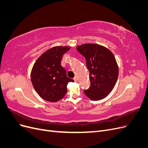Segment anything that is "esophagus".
Masks as SVG:
<instances>
[{
	"mask_svg": "<svg viewBox=\"0 0 148 148\" xmlns=\"http://www.w3.org/2000/svg\"><path fill=\"white\" fill-rule=\"evenodd\" d=\"M73 79H74V81H75V82H77V80H78L77 77H75V78H73Z\"/></svg>",
	"mask_w": 148,
	"mask_h": 148,
	"instance_id": "esophagus-1",
	"label": "esophagus"
}]
</instances>
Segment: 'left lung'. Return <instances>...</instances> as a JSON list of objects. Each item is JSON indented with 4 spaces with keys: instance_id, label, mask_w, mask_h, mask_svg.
I'll list each match as a JSON object with an SVG mask.
<instances>
[{
    "instance_id": "1",
    "label": "left lung",
    "mask_w": 148,
    "mask_h": 148,
    "mask_svg": "<svg viewBox=\"0 0 148 148\" xmlns=\"http://www.w3.org/2000/svg\"><path fill=\"white\" fill-rule=\"evenodd\" d=\"M77 50L86 59L89 71L91 86L84 90L92 101L105 98L112 90L119 76V67L115 58L109 49L96 44H84Z\"/></svg>"
}]
</instances>
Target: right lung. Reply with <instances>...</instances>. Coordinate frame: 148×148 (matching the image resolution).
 Wrapping results in <instances>:
<instances>
[{"label":"right lung","mask_w":148,"mask_h":148,"mask_svg":"<svg viewBox=\"0 0 148 148\" xmlns=\"http://www.w3.org/2000/svg\"><path fill=\"white\" fill-rule=\"evenodd\" d=\"M70 49L67 46L53 47L40 56L31 73V82L36 91L43 99L57 102L67 92V84L74 80L67 77L61 65L62 56Z\"/></svg>","instance_id":"obj_1"}]
</instances>
